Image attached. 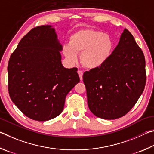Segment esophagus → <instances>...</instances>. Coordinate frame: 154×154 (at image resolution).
I'll list each match as a JSON object with an SVG mask.
<instances>
[{"label": "esophagus", "instance_id": "esophagus-1", "mask_svg": "<svg viewBox=\"0 0 154 154\" xmlns=\"http://www.w3.org/2000/svg\"><path fill=\"white\" fill-rule=\"evenodd\" d=\"M78 74L79 75V77L80 79V80H82V75H83V72L81 71V70H79L78 71Z\"/></svg>", "mask_w": 154, "mask_h": 154}]
</instances>
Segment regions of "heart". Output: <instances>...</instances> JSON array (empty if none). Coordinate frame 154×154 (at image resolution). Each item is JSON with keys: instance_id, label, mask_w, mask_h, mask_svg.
Here are the masks:
<instances>
[{"instance_id": "1", "label": "heart", "mask_w": 154, "mask_h": 154, "mask_svg": "<svg viewBox=\"0 0 154 154\" xmlns=\"http://www.w3.org/2000/svg\"><path fill=\"white\" fill-rule=\"evenodd\" d=\"M114 42L109 35L103 32L91 29H80L69 38V44L63 47V53L69 63L78 60L77 53L80 54V62L89 69H97L106 63L112 55Z\"/></svg>"}]
</instances>
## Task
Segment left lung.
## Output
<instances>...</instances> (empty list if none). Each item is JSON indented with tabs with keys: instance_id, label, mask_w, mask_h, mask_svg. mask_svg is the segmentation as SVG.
<instances>
[{
	"instance_id": "left-lung-1",
	"label": "left lung",
	"mask_w": 154,
	"mask_h": 154,
	"mask_svg": "<svg viewBox=\"0 0 154 154\" xmlns=\"http://www.w3.org/2000/svg\"><path fill=\"white\" fill-rule=\"evenodd\" d=\"M88 106L99 118L114 120L126 115L143 92L146 74L145 57L128 29L107 62L83 74Z\"/></svg>"
}]
</instances>
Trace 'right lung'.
Wrapping results in <instances>:
<instances>
[{"mask_svg":"<svg viewBox=\"0 0 154 154\" xmlns=\"http://www.w3.org/2000/svg\"><path fill=\"white\" fill-rule=\"evenodd\" d=\"M61 51L55 28L46 25L31 29L10 57V97L32 120L47 121L59 116L67 93L80 82L76 67L62 65Z\"/></svg>","mask_w":154,"mask_h":154,"instance_id":"1","label":"right lung"}]
</instances>
